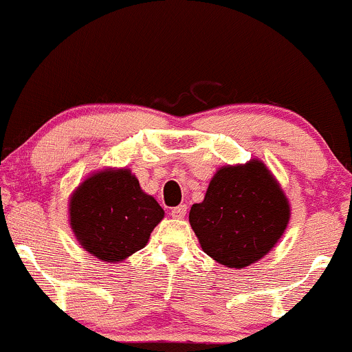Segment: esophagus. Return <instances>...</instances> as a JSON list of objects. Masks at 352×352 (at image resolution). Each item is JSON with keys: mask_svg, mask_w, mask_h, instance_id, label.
I'll use <instances>...</instances> for the list:
<instances>
[{"mask_svg": "<svg viewBox=\"0 0 352 352\" xmlns=\"http://www.w3.org/2000/svg\"><path fill=\"white\" fill-rule=\"evenodd\" d=\"M184 215H186V205H177L175 208H171L173 219H183Z\"/></svg>", "mask_w": 352, "mask_h": 352, "instance_id": "obj_1", "label": "esophagus"}]
</instances>
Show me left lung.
Returning <instances> with one entry per match:
<instances>
[{"label":"left lung","mask_w":352,"mask_h":352,"mask_svg":"<svg viewBox=\"0 0 352 352\" xmlns=\"http://www.w3.org/2000/svg\"><path fill=\"white\" fill-rule=\"evenodd\" d=\"M289 222V203L263 161L223 166L201 203L190 210L203 252L227 267L249 266L276 245Z\"/></svg>","instance_id":"left-lung-1"}]
</instances>
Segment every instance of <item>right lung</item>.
Masks as SVG:
<instances>
[{"label": "right lung", "instance_id": "obj_1", "mask_svg": "<svg viewBox=\"0 0 352 352\" xmlns=\"http://www.w3.org/2000/svg\"><path fill=\"white\" fill-rule=\"evenodd\" d=\"M164 210L144 193L130 169H101L76 188L69 200V223L82 249L107 263H118L146 248Z\"/></svg>", "mask_w": 352, "mask_h": 352}]
</instances>
